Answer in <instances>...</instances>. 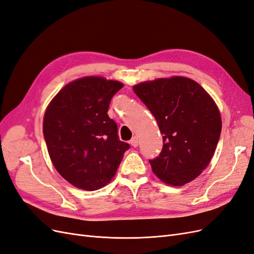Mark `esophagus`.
I'll list each match as a JSON object with an SVG mask.
<instances>
[{
  "instance_id": "1",
  "label": "esophagus",
  "mask_w": 254,
  "mask_h": 254,
  "mask_svg": "<svg viewBox=\"0 0 254 254\" xmlns=\"http://www.w3.org/2000/svg\"><path fill=\"white\" fill-rule=\"evenodd\" d=\"M130 144H131V146H133V147H136L137 145H139V140H137L136 136H133L131 140H130Z\"/></svg>"
}]
</instances>
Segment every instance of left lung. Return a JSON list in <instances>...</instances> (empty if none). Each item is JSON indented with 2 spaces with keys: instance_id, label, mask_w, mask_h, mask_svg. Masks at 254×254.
I'll list each match as a JSON object with an SVG mask.
<instances>
[{
  "instance_id": "1",
  "label": "left lung",
  "mask_w": 254,
  "mask_h": 254,
  "mask_svg": "<svg viewBox=\"0 0 254 254\" xmlns=\"http://www.w3.org/2000/svg\"><path fill=\"white\" fill-rule=\"evenodd\" d=\"M134 93L157 120L163 136L159 157L149 160L158 178L182 187L209 165L221 132V118L207 92L187 77L144 81Z\"/></svg>"
}]
</instances>
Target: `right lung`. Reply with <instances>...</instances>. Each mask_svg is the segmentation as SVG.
Returning a JSON list of instances; mask_svg holds the SVG:
<instances>
[{"mask_svg": "<svg viewBox=\"0 0 254 254\" xmlns=\"http://www.w3.org/2000/svg\"><path fill=\"white\" fill-rule=\"evenodd\" d=\"M123 84L97 76L76 79L61 89L44 113L43 135L57 172L74 187L96 190L113 178L129 149L107 114Z\"/></svg>", "mask_w": 254, "mask_h": 254, "instance_id": "obj_1", "label": "right lung"}]
</instances>
